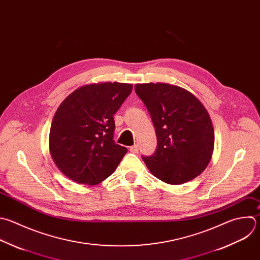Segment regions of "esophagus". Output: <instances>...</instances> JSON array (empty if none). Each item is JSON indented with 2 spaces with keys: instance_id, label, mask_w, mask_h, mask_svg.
Segmentation results:
<instances>
[{
  "instance_id": "1",
  "label": "esophagus",
  "mask_w": 260,
  "mask_h": 260,
  "mask_svg": "<svg viewBox=\"0 0 260 260\" xmlns=\"http://www.w3.org/2000/svg\"><path fill=\"white\" fill-rule=\"evenodd\" d=\"M129 151L133 152V153H137V152H138V145L136 144V145L131 146V147H129Z\"/></svg>"
}]
</instances>
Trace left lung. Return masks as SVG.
<instances>
[{
  "label": "left lung",
  "instance_id": "left-lung-1",
  "mask_svg": "<svg viewBox=\"0 0 260 260\" xmlns=\"http://www.w3.org/2000/svg\"><path fill=\"white\" fill-rule=\"evenodd\" d=\"M136 94L152 118L157 148L143 156L152 174L162 182L181 185L207 167L214 147V131L203 104L190 92L168 83H138Z\"/></svg>",
  "mask_w": 260,
  "mask_h": 260
}]
</instances>
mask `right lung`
Masks as SVG:
<instances>
[{
  "mask_svg": "<svg viewBox=\"0 0 260 260\" xmlns=\"http://www.w3.org/2000/svg\"><path fill=\"white\" fill-rule=\"evenodd\" d=\"M133 85H83L58 107L50 129L51 156L61 172L78 184L97 185L113 174L127 149L113 140V115Z\"/></svg>",
  "mask_w": 260,
  "mask_h": 260,
  "instance_id": "add662e5",
  "label": "right lung"
}]
</instances>
